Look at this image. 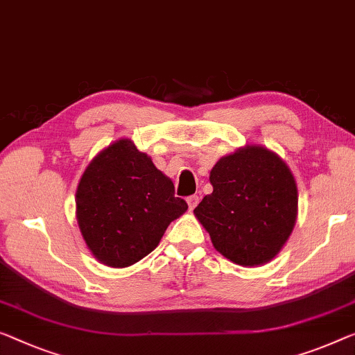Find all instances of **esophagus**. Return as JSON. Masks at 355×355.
Instances as JSON below:
<instances>
[{"instance_id": "obj_1", "label": "esophagus", "mask_w": 355, "mask_h": 355, "mask_svg": "<svg viewBox=\"0 0 355 355\" xmlns=\"http://www.w3.org/2000/svg\"><path fill=\"white\" fill-rule=\"evenodd\" d=\"M188 200V205H189V209H194L196 207V205H198L199 204V196H189V198L187 199Z\"/></svg>"}]
</instances>
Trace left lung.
<instances>
[{
  "label": "left lung",
  "mask_w": 355,
  "mask_h": 355,
  "mask_svg": "<svg viewBox=\"0 0 355 355\" xmlns=\"http://www.w3.org/2000/svg\"><path fill=\"white\" fill-rule=\"evenodd\" d=\"M209 180L214 191L194 215L216 250L244 268L276 258L298 215L296 182L282 157L261 145H245L220 157Z\"/></svg>",
  "instance_id": "1"
}]
</instances>
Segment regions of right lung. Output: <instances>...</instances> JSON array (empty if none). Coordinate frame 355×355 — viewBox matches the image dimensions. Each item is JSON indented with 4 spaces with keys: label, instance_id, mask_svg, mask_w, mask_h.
<instances>
[{
    "label": "right lung",
    "instance_id": "obj_1",
    "mask_svg": "<svg viewBox=\"0 0 355 355\" xmlns=\"http://www.w3.org/2000/svg\"><path fill=\"white\" fill-rule=\"evenodd\" d=\"M188 210L172 180L157 171L130 139L98 153L76 189V220L100 263L127 268L159 244L167 226Z\"/></svg>",
    "mask_w": 355,
    "mask_h": 355
}]
</instances>
